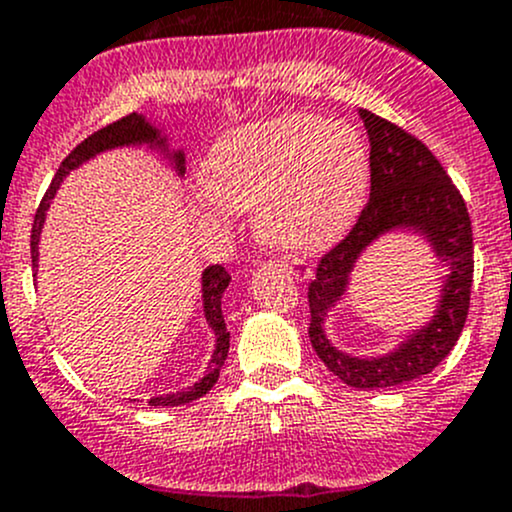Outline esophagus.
<instances>
[{
  "mask_svg": "<svg viewBox=\"0 0 512 512\" xmlns=\"http://www.w3.org/2000/svg\"><path fill=\"white\" fill-rule=\"evenodd\" d=\"M282 262H285L287 272L294 277V280H302V277H307V267H304L302 260H297V257H287V260H282Z\"/></svg>",
  "mask_w": 512,
  "mask_h": 512,
  "instance_id": "34e87169",
  "label": "esophagus"
}]
</instances>
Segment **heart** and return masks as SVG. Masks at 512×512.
Listing matches in <instances>:
<instances>
[{
	"instance_id": "1",
	"label": "heart",
	"mask_w": 512,
	"mask_h": 512,
	"mask_svg": "<svg viewBox=\"0 0 512 512\" xmlns=\"http://www.w3.org/2000/svg\"><path fill=\"white\" fill-rule=\"evenodd\" d=\"M198 210L208 220L257 205V230L292 252L334 245L359 218L369 188V153L347 123L309 113L227 131L205 160Z\"/></svg>"
}]
</instances>
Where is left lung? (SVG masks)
Segmentation results:
<instances>
[{
    "instance_id": "1",
    "label": "left lung",
    "mask_w": 512,
    "mask_h": 512,
    "mask_svg": "<svg viewBox=\"0 0 512 512\" xmlns=\"http://www.w3.org/2000/svg\"><path fill=\"white\" fill-rule=\"evenodd\" d=\"M369 133L371 193L352 230L319 260L309 282V342L327 369L354 389H389L431 374L456 347L471 307L473 227L466 200L438 158L396 123L361 108ZM416 229L432 242L437 256L452 270L434 319L396 353L379 360H359L339 353L323 334V317L346 291L348 272L358 255L379 234Z\"/></svg>"
}]
</instances>
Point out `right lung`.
Instances as JSON below:
<instances>
[{"label": "right lung", "instance_id": "add662e5", "mask_svg": "<svg viewBox=\"0 0 512 512\" xmlns=\"http://www.w3.org/2000/svg\"><path fill=\"white\" fill-rule=\"evenodd\" d=\"M141 143L158 146L163 153H165V146H168L156 126H151V123H148L143 116H138V113H128V116H123V118H118V121L108 123V126L98 128L96 133H91L86 141H81L79 146L69 153V156L61 160L59 170H56L54 180H51L49 190H46L44 200H41L39 208H36V215H34V225H32V262L34 265H36V260H39V232H41V225H44V215H46V210H49V200L54 198V193H56V188H59L61 180H64L71 170L79 168L81 163H86L89 158H94L96 153L111 151V148H118V146H141ZM168 156L173 158V165H175V170H178V175H183L185 173L183 153L175 151V153H168ZM227 285H230V275H227L223 265H210L208 270L203 272V312H205V319H208V324L213 327L215 337H218L215 339V352H213V359H210L208 374H205L198 384L190 386L188 391L156 396V399L148 401L151 406L188 404V401H195V399H200V396H205L215 386V381H218V376H220V369H223V364L227 359V349H230V332H227L223 309H220V299H223V292L227 289Z\"/></svg>", "mask_w": 512, "mask_h": 512}]
</instances>
